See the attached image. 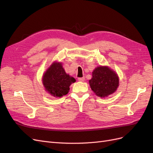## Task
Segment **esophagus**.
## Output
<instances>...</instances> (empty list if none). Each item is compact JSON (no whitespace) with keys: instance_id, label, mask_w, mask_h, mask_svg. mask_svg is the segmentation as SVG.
<instances>
[{"instance_id":"34e87169","label":"esophagus","mask_w":153,"mask_h":153,"mask_svg":"<svg viewBox=\"0 0 153 153\" xmlns=\"http://www.w3.org/2000/svg\"><path fill=\"white\" fill-rule=\"evenodd\" d=\"M78 80L80 82H84L85 80V78L84 77H82V78H78Z\"/></svg>"}]
</instances>
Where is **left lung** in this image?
Wrapping results in <instances>:
<instances>
[{"mask_svg": "<svg viewBox=\"0 0 153 153\" xmlns=\"http://www.w3.org/2000/svg\"><path fill=\"white\" fill-rule=\"evenodd\" d=\"M89 82L96 95L105 98L116 91L119 86V78L109 68L100 66L92 72V78Z\"/></svg>", "mask_w": 153, "mask_h": 153, "instance_id": "left-lung-1", "label": "left lung"}]
</instances>
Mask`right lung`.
<instances>
[{
	"mask_svg": "<svg viewBox=\"0 0 153 153\" xmlns=\"http://www.w3.org/2000/svg\"><path fill=\"white\" fill-rule=\"evenodd\" d=\"M73 77L66 73L61 63L54 62L44 74L43 84L45 89L55 97L66 95L69 91V86L75 82Z\"/></svg>",
	"mask_w": 153,
	"mask_h": 153,
	"instance_id": "add662e5",
	"label": "right lung"
}]
</instances>
